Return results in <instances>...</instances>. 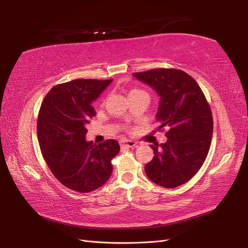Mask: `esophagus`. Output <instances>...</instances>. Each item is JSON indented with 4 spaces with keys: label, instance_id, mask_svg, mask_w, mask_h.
Segmentation results:
<instances>
[{
    "label": "esophagus",
    "instance_id": "obj_1",
    "mask_svg": "<svg viewBox=\"0 0 248 248\" xmlns=\"http://www.w3.org/2000/svg\"><path fill=\"white\" fill-rule=\"evenodd\" d=\"M121 145L129 147V148H135V147H138V143H136V141L130 140H124L123 143H121Z\"/></svg>",
    "mask_w": 248,
    "mask_h": 248
}]
</instances>
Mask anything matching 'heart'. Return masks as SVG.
Instances as JSON below:
<instances>
[{
	"instance_id": "heart-1",
	"label": "heart",
	"mask_w": 248,
	"mask_h": 248,
	"mask_svg": "<svg viewBox=\"0 0 248 248\" xmlns=\"http://www.w3.org/2000/svg\"><path fill=\"white\" fill-rule=\"evenodd\" d=\"M135 92H141V91H139V89H133V91L131 93H135Z\"/></svg>"
}]
</instances>
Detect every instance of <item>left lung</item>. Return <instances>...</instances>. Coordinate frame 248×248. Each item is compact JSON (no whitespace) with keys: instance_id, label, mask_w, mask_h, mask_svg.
<instances>
[{"instance_id":"1","label":"left lung","mask_w":248,"mask_h":248,"mask_svg":"<svg viewBox=\"0 0 248 248\" xmlns=\"http://www.w3.org/2000/svg\"><path fill=\"white\" fill-rule=\"evenodd\" d=\"M133 76L160 96L157 130H168L166 143L150 145L155 156L145 166L146 175L163 187L180 186L196 175L208 155L211 108L197 82L182 70L160 68Z\"/></svg>"}]
</instances>
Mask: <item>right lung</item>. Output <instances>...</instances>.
<instances>
[{
	"mask_svg": "<svg viewBox=\"0 0 248 248\" xmlns=\"http://www.w3.org/2000/svg\"><path fill=\"white\" fill-rule=\"evenodd\" d=\"M112 81L78 78L59 84L41 103L37 121L41 154L54 177L72 191L93 192L112 175L118 141L96 145L85 140L86 125L96 115L93 101Z\"/></svg>",
	"mask_w": 248,
	"mask_h": 248,
	"instance_id": "1",
	"label": "right lung"
}]
</instances>
